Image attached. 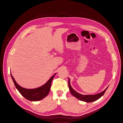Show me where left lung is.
Wrapping results in <instances>:
<instances>
[{"label":"left lung","mask_w":123,"mask_h":123,"mask_svg":"<svg viewBox=\"0 0 123 123\" xmlns=\"http://www.w3.org/2000/svg\"><path fill=\"white\" fill-rule=\"evenodd\" d=\"M68 86L69 88V90H70V92H71V94L74 96L77 99L80 100L81 101H85V102L87 103H90V102H93V101L97 100L98 99H99L100 98H101L102 96L104 94L106 90L107 89L108 87L106 88L104 91L103 92H100L98 94H95V95H82L76 92L75 90H74L72 87H71L70 83V79L69 78L68 80Z\"/></svg>","instance_id":"1"}]
</instances>
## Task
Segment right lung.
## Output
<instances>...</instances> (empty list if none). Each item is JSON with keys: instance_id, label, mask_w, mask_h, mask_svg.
Returning <instances> with one entry per match:
<instances>
[{"instance_id": "right-lung-1", "label": "right lung", "mask_w": 123, "mask_h": 123, "mask_svg": "<svg viewBox=\"0 0 123 123\" xmlns=\"http://www.w3.org/2000/svg\"><path fill=\"white\" fill-rule=\"evenodd\" d=\"M56 74V73H55L54 75L52 76L45 84L43 85L41 87L35 89H26L20 86L16 82L11 73H10V75H11L12 78V80L15 85V87L17 88L19 93L25 98L31 101H38L45 98L49 93L51 86L52 81L53 78L54 77V76Z\"/></svg>"}]
</instances>
